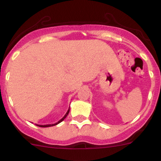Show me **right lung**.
I'll return each instance as SVG.
<instances>
[{
  "label": "right lung",
  "instance_id": "1",
  "mask_svg": "<svg viewBox=\"0 0 161 161\" xmlns=\"http://www.w3.org/2000/svg\"><path fill=\"white\" fill-rule=\"evenodd\" d=\"M69 110L67 111V113H65V116H64L63 117H62V119H61L60 120H59L58 122H57V123H54V124H47V125H38V124H36V125H37V126H40V127H49V126H55V125L58 124V123H60L61 122H62V121H63L64 119H65V117H66V116H67V115L69 114Z\"/></svg>",
  "mask_w": 161,
  "mask_h": 161
}]
</instances>
